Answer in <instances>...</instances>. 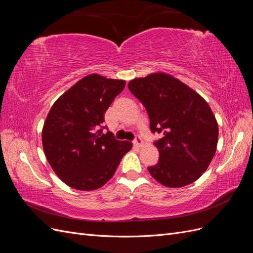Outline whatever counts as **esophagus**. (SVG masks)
<instances>
[{
  "label": "esophagus",
  "mask_w": 253,
  "mask_h": 253,
  "mask_svg": "<svg viewBox=\"0 0 253 253\" xmlns=\"http://www.w3.org/2000/svg\"><path fill=\"white\" fill-rule=\"evenodd\" d=\"M133 143H134V145H136V147H141V145L143 144L142 139H141V137H140L139 135H136V136H135V139H134V141H133Z\"/></svg>",
  "instance_id": "34e87169"
}]
</instances>
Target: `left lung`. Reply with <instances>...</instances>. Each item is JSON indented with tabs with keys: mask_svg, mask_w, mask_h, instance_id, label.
Masks as SVG:
<instances>
[{
	"mask_svg": "<svg viewBox=\"0 0 253 253\" xmlns=\"http://www.w3.org/2000/svg\"><path fill=\"white\" fill-rule=\"evenodd\" d=\"M128 89L147 110L159 160L148 170L162 185L179 188L203 175L215 154L218 126L205 99L165 73L128 82Z\"/></svg>",
	"mask_w": 253,
	"mask_h": 253,
	"instance_id": "left-lung-1",
	"label": "left lung"
}]
</instances>
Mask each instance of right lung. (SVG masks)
<instances>
[{
    "instance_id": "right-lung-1",
    "label": "right lung",
    "mask_w": 253,
    "mask_h": 253,
    "mask_svg": "<svg viewBox=\"0 0 253 253\" xmlns=\"http://www.w3.org/2000/svg\"><path fill=\"white\" fill-rule=\"evenodd\" d=\"M126 81L98 74L82 78L53 103L44 122L42 143L52 170L67 186L96 190L116 172L132 143L103 133L104 114Z\"/></svg>"
}]
</instances>
